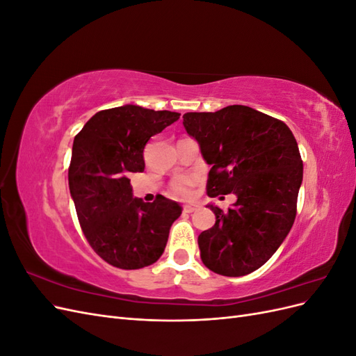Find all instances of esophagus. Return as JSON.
Returning a JSON list of instances; mask_svg holds the SVG:
<instances>
[{
	"label": "esophagus",
	"mask_w": 356,
	"mask_h": 356,
	"mask_svg": "<svg viewBox=\"0 0 356 356\" xmlns=\"http://www.w3.org/2000/svg\"><path fill=\"white\" fill-rule=\"evenodd\" d=\"M197 208H199V204H196V203H190V204H186V207L182 208V211H184L186 213H191V212H195Z\"/></svg>",
	"instance_id": "34e87169"
}]
</instances>
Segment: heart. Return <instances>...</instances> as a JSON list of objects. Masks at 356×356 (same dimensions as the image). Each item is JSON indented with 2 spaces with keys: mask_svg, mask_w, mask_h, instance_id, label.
<instances>
[{
  "mask_svg": "<svg viewBox=\"0 0 356 356\" xmlns=\"http://www.w3.org/2000/svg\"><path fill=\"white\" fill-rule=\"evenodd\" d=\"M196 186V178L195 177H182L172 182L170 190L175 196L181 199H188L193 195V188Z\"/></svg>",
  "mask_w": 356,
  "mask_h": 356,
  "instance_id": "obj_1",
  "label": "heart"
}]
</instances>
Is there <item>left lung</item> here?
I'll return each mask as SVG.
<instances>
[{
  "instance_id": "1",
  "label": "left lung",
  "mask_w": 356,
  "mask_h": 356,
  "mask_svg": "<svg viewBox=\"0 0 356 356\" xmlns=\"http://www.w3.org/2000/svg\"><path fill=\"white\" fill-rule=\"evenodd\" d=\"M182 118L212 166L208 196L238 197L227 211L208 204L215 224L199 234L202 261L222 276L252 273L277 251L296 220L303 181L296 138L284 122L245 105Z\"/></svg>"
}]
</instances>
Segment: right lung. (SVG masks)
<instances>
[{"label": "right lung", "mask_w": 356, "mask_h": 356, "mask_svg": "<svg viewBox=\"0 0 356 356\" xmlns=\"http://www.w3.org/2000/svg\"><path fill=\"white\" fill-rule=\"evenodd\" d=\"M181 114L127 104L96 113L74 138L70 193L86 239L108 264L135 270L156 263L170 225L182 212L174 200L134 197L129 175L144 172L148 139Z\"/></svg>", "instance_id": "obj_1"}]
</instances>
